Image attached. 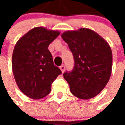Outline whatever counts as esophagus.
Segmentation results:
<instances>
[{
  "instance_id": "1",
  "label": "esophagus",
  "mask_w": 125,
  "mask_h": 125,
  "mask_svg": "<svg viewBox=\"0 0 125 125\" xmlns=\"http://www.w3.org/2000/svg\"><path fill=\"white\" fill-rule=\"evenodd\" d=\"M60 69L61 70V71H62V73H63V72H64V71H65V66H64V65H61V66L60 67Z\"/></svg>"
}]
</instances>
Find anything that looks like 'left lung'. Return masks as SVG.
<instances>
[{
  "instance_id": "1",
  "label": "left lung",
  "mask_w": 125,
  "mask_h": 125,
  "mask_svg": "<svg viewBox=\"0 0 125 125\" xmlns=\"http://www.w3.org/2000/svg\"><path fill=\"white\" fill-rule=\"evenodd\" d=\"M61 37L74 58L73 70L63 73L71 93L80 99L94 98L102 92L110 78L113 53L109 44L88 28L65 31Z\"/></svg>"
}]
</instances>
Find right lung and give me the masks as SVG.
Wrapping results in <instances>:
<instances>
[{
  "instance_id": "obj_1",
  "label": "right lung",
  "mask_w": 125,
  "mask_h": 125,
  "mask_svg": "<svg viewBox=\"0 0 125 125\" xmlns=\"http://www.w3.org/2000/svg\"><path fill=\"white\" fill-rule=\"evenodd\" d=\"M60 34L57 30L37 27L22 36L14 47L12 69L15 82L21 91L31 99L48 95L53 82L62 73L54 65L48 49Z\"/></svg>"
}]
</instances>
